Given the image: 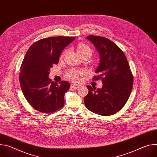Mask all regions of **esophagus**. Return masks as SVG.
<instances>
[{
	"label": "esophagus",
	"mask_w": 157,
	"mask_h": 157,
	"mask_svg": "<svg viewBox=\"0 0 157 157\" xmlns=\"http://www.w3.org/2000/svg\"><path fill=\"white\" fill-rule=\"evenodd\" d=\"M71 87H73L75 89H78L79 87H80V85H78V84H71Z\"/></svg>",
	"instance_id": "esophagus-1"
}]
</instances>
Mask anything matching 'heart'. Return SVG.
<instances>
[{"label":"heart","mask_w":157,"mask_h":157,"mask_svg":"<svg viewBox=\"0 0 157 157\" xmlns=\"http://www.w3.org/2000/svg\"><path fill=\"white\" fill-rule=\"evenodd\" d=\"M77 52L81 56L85 54H92V50L90 47L84 43H80L77 46ZM63 56L62 55L61 57ZM82 74V71L76 69H71L66 74V77L73 82H76L78 80V76Z\"/></svg>","instance_id":"1"}]
</instances>
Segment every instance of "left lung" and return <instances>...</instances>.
Returning a JSON list of instances; mask_svg holds the SVG:
<instances>
[{"mask_svg": "<svg viewBox=\"0 0 157 157\" xmlns=\"http://www.w3.org/2000/svg\"><path fill=\"white\" fill-rule=\"evenodd\" d=\"M97 48L100 63L93 79L102 80L101 89L87 86L89 93L84 98L86 108L103 116L116 114L124 106L133 87V77L123 51L108 38L89 35L86 37Z\"/></svg>", "mask_w": 157, "mask_h": 157, "instance_id": "8db88e82", "label": "left lung"}]
</instances>
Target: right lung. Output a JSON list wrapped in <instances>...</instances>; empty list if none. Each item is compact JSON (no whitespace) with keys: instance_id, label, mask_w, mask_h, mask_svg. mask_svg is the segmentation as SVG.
Returning <instances> with one entry per match:
<instances>
[{"instance_id":"1","label":"right lung","mask_w":157,"mask_h":157,"mask_svg":"<svg viewBox=\"0 0 157 157\" xmlns=\"http://www.w3.org/2000/svg\"><path fill=\"white\" fill-rule=\"evenodd\" d=\"M75 38L52 36L40 40L32 44L22 61L19 74L21 91L30 105L41 113L52 114L64 105L70 83L54 82L48 76L63 50Z\"/></svg>"}]
</instances>
